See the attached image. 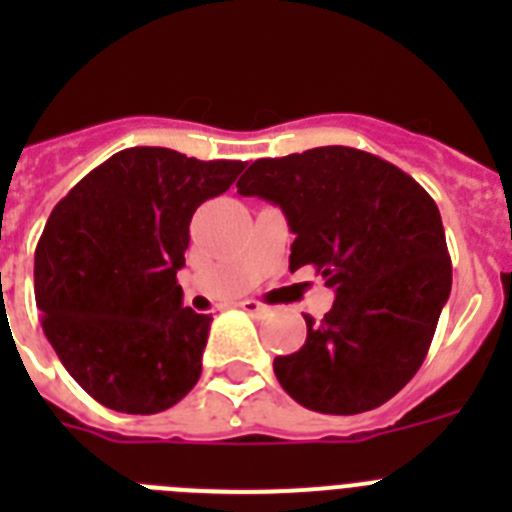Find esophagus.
I'll return each instance as SVG.
<instances>
[{
	"instance_id": "esophagus-1",
	"label": "esophagus",
	"mask_w": 512,
	"mask_h": 512,
	"mask_svg": "<svg viewBox=\"0 0 512 512\" xmlns=\"http://www.w3.org/2000/svg\"><path fill=\"white\" fill-rule=\"evenodd\" d=\"M241 307L248 312V315H256V318H264V315H269L271 312V307L264 305V302H259V300H243Z\"/></svg>"
}]
</instances>
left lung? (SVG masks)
I'll list each match as a JSON object with an SVG mask.
<instances>
[{"instance_id":"left-lung-1","label":"left lung","mask_w":512,"mask_h":512,"mask_svg":"<svg viewBox=\"0 0 512 512\" xmlns=\"http://www.w3.org/2000/svg\"><path fill=\"white\" fill-rule=\"evenodd\" d=\"M238 194L279 205L295 233L289 269L336 289L323 320L305 315L300 351L274 359L292 400L356 415L395 397L423 364L451 292L441 212L413 176L348 146L259 158Z\"/></svg>"}]
</instances>
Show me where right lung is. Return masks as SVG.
<instances>
[{
    "label": "right lung",
    "instance_id": "right-lung-1",
    "mask_svg": "<svg viewBox=\"0 0 512 512\" xmlns=\"http://www.w3.org/2000/svg\"><path fill=\"white\" fill-rule=\"evenodd\" d=\"M243 161L125 148L53 207L35 248V302L66 372L99 405L171 408L202 374L210 315L182 307L189 223Z\"/></svg>",
    "mask_w": 512,
    "mask_h": 512
}]
</instances>
